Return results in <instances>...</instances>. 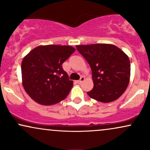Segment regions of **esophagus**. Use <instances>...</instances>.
Listing matches in <instances>:
<instances>
[{
  "mask_svg": "<svg viewBox=\"0 0 150 150\" xmlns=\"http://www.w3.org/2000/svg\"><path fill=\"white\" fill-rule=\"evenodd\" d=\"M85 77H81L80 80H77V83H79V84H81V83H82V82H83L84 80H85Z\"/></svg>",
  "mask_w": 150,
  "mask_h": 150,
  "instance_id": "esophagus-1",
  "label": "esophagus"
}]
</instances>
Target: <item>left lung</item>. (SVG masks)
<instances>
[{"mask_svg":"<svg viewBox=\"0 0 150 150\" xmlns=\"http://www.w3.org/2000/svg\"><path fill=\"white\" fill-rule=\"evenodd\" d=\"M92 69L94 87L89 97L103 103L116 100L128 87L130 77L128 56L113 44L77 45Z\"/></svg>","mask_w":150,"mask_h":150,"instance_id":"left-lung-1","label":"left lung"}]
</instances>
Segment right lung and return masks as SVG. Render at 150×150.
<instances>
[{
  "instance_id": "add662e5",
  "label": "right lung",
  "mask_w": 150,
  "mask_h": 150,
  "mask_svg": "<svg viewBox=\"0 0 150 150\" xmlns=\"http://www.w3.org/2000/svg\"><path fill=\"white\" fill-rule=\"evenodd\" d=\"M75 51L70 46H39L22 61V85L34 101L44 106L66 98L73 86L62 64Z\"/></svg>"
}]
</instances>
